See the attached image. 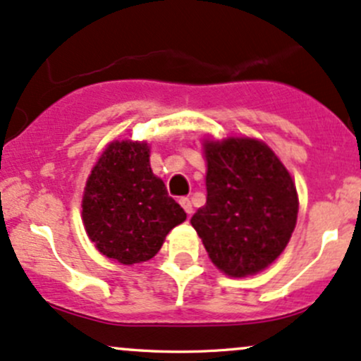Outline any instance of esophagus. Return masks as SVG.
I'll list each match as a JSON object with an SVG mask.
<instances>
[{"instance_id": "34e87169", "label": "esophagus", "mask_w": 361, "mask_h": 361, "mask_svg": "<svg viewBox=\"0 0 361 361\" xmlns=\"http://www.w3.org/2000/svg\"><path fill=\"white\" fill-rule=\"evenodd\" d=\"M179 202H180L182 208H184L185 213H188V214L192 213V202H191V200H189V197H180Z\"/></svg>"}]
</instances>
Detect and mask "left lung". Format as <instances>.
Instances as JSON below:
<instances>
[{
	"instance_id": "1",
	"label": "left lung",
	"mask_w": 361,
	"mask_h": 361,
	"mask_svg": "<svg viewBox=\"0 0 361 361\" xmlns=\"http://www.w3.org/2000/svg\"><path fill=\"white\" fill-rule=\"evenodd\" d=\"M204 152L208 196L191 224L218 269L235 278L256 274L283 252L297 224L293 180L261 141H209Z\"/></svg>"
}]
</instances>
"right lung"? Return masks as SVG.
Returning a JSON list of instances; mask_svg holds the SVG:
<instances>
[{
  "label": "right lung",
  "mask_w": 361,
  "mask_h": 361,
  "mask_svg": "<svg viewBox=\"0 0 361 361\" xmlns=\"http://www.w3.org/2000/svg\"><path fill=\"white\" fill-rule=\"evenodd\" d=\"M83 224L104 256L121 264L148 261L164 238L185 220L149 167L147 143L114 141L105 148L87 180Z\"/></svg>",
  "instance_id": "1"
}]
</instances>
